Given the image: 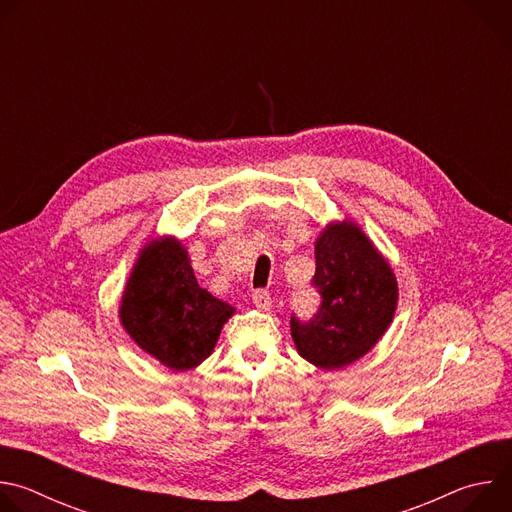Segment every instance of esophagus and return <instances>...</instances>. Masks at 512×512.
Segmentation results:
<instances>
[{"label": "esophagus", "instance_id": "obj_1", "mask_svg": "<svg viewBox=\"0 0 512 512\" xmlns=\"http://www.w3.org/2000/svg\"><path fill=\"white\" fill-rule=\"evenodd\" d=\"M251 298H253V304L259 310H269L271 308V296H269L267 289H255L253 294H251Z\"/></svg>", "mask_w": 512, "mask_h": 512}]
</instances>
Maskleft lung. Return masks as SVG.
<instances>
[{"mask_svg":"<svg viewBox=\"0 0 512 512\" xmlns=\"http://www.w3.org/2000/svg\"><path fill=\"white\" fill-rule=\"evenodd\" d=\"M312 285L320 296L308 320L291 314L298 352L332 371L367 354L389 328L397 308V281L389 263L352 225H332L316 241Z\"/></svg>","mask_w":512,"mask_h":512,"instance_id":"obj_1","label":"left lung"}]
</instances>
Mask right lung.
<instances>
[{
  "mask_svg": "<svg viewBox=\"0 0 512 512\" xmlns=\"http://www.w3.org/2000/svg\"><path fill=\"white\" fill-rule=\"evenodd\" d=\"M233 308L202 289L174 239L141 251L121 300V324L148 354L174 371L210 356Z\"/></svg>",
  "mask_w": 512,
  "mask_h": 512,
  "instance_id": "add662e5",
  "label": "right lung"
}]
</instances>
